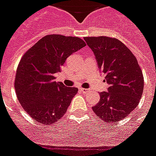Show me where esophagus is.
<instances>
[{"label":"esophagus","instance_id":"esophagus-1","mask_svg":"<svg viewBox=\"0 0 156 156\" xmlns=\"http://www.w3.org/2000/svg\"><path fill=\"white\" fill-rule=\"evenodd\" d=\"M80 90L82 92H84V93L87 92V89H85V88H80Z\"/></svg>","mask_w":156,"mask_h":156}]
</instances>
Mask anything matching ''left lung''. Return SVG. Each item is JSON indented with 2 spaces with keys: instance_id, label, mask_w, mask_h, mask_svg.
Instances as JSON below:
<instances>
[{
  "instance_id": "1",
  "label": "left lung",
  "mask_w": 156,
  "mask_h": 156,
  "mask_svg": "<svg viewBox=\"0 0 156 156\" xmlns=\"http://www.w3.org/2000/svg\"><path fill=\"white\" fill-rule=\"evenodd\" d=\"M105 74L108 92H100L92 110L105 122L126 118L136 108L144 92V76L136 56L120 41L108 37L83 38Z\"/></svg>"
}]
</instances>
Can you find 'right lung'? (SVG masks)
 <instances>
[{
    "label": "right lung",
    "instance_id": "1",
    "mask_svg": "<svg viewBox=\"0 0 156 156\" xmlns=\"http://www.w3.org/2000/svg\"><path fill=\"white\" fill-rule=\"evenodd\" d=\"M86 45L79 37L47 35L22 56L16 69L15 91L24 110L43 124L61 119L78 88L55 81L65 60Z\"/></svg>",
    "mask_w": 156,
    "mask_h": 156
}]
</instances>
